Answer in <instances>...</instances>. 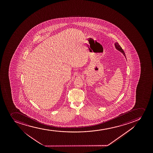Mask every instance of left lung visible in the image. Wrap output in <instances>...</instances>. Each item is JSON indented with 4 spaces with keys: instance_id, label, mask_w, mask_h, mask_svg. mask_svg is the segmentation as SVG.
I'll use <instances>...</instances> for the list:
<instances>
[{
    "instance_id": "1",
    "label": "left lung",
    "mask_w": 153,
    "mask_h": 153,
    "mask_svg": "<svg viewBox=\"0 0 153 153\" xmlns=\"http://www.w3.org/2000/svg\"><path fill=\"white\" fill-rule=\"evenodd\" d=\"M115 48H116V49H117L118 51H120L121 53H123V55L125 56V57L126 58V55H125V52H124L123 49L120 47V46L119 45V44L117 42L115 43Z\"/></svg>"
}]
</instances>
